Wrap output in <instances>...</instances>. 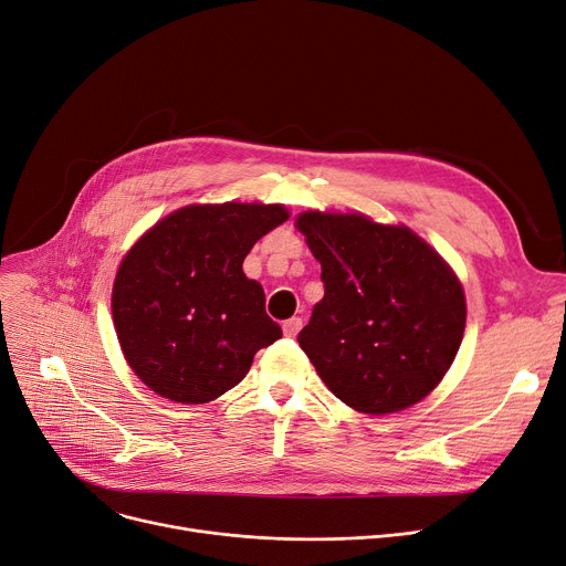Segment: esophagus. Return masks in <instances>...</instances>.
<instances>
[{
    "instance_id": "1",
    "label": "esophagus",
    "mask_w": 566,
    "mask_h": 566,
    "mask_svg": "<svg viewBox=\"0 0 566 566\" xmlns=\"http://www.w3.org/2000/svg\"><path fill=\"white\" fill-rule=\"evenodd\" d=\"M301 328H303V318H298V316L284 321V325H282V331H284L286 337H295L301 333Z\"/></svg>"
}]
</instances>
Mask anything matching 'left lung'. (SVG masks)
Masks as SVG:
<instances>
[{"label":"left lung","mask_w":566,"mask_h":566,"mask_svg":"<svg viewBox=\"0 0 566 566\" xmlns=\"http://www.w3.org/2000/svg\"><path fill=\"white\" fill-rule=\"evenodd\" d=\"M295 227L325 286L298 335L321 380L367 415L422 401L465 331L463 286L448 261L408 227L360 213L307 211Z\"/></svg>","instance_id":"obj_1"}]
</instances>
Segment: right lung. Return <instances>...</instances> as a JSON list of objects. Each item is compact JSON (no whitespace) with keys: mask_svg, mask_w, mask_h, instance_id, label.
<instances>
[{"mask_svg":"<svg viewBox=\"0 0 566 566\" xmlns=\"http://www.w3.org/2000/svg\"><path fill=\"white\" fill-rule=\"evenodd\" d=\"M286 220L282 203H192L130 248L116 271L112 318L146 388L178 403H208L245 378L259 348L282 337L243 261Z\"/></svg>","mask_w":566,"mask_h":566,"instance_id":"add662e5","label":"right lung"}]
</instances>
